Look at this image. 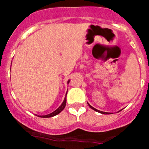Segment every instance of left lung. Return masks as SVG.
I'll return each instance as SVG.
<instances>
[{
    "label": "left lung",
    "instance_id": "left-lung-1",
    "mask_svg": "<svg viewBox=\"0 0 149 149\" xmlns=\"http://www.w3.org/2000/svg\"><path fill=\"white\" fill-rule=\"evenodd\" d=\"M88 106L90 107L91 108V109H94V111H96V112H100V113H101V114H104V115H108V114H112V113H109V112H102V111L98 110V109H95V108H94V107H93L92 106H91V105H90L89 104H88Z\"/></svg>",
    "mask_w": 149,
    "mask_h": 149
}]
</instances>
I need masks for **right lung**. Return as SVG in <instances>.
I'll return each instance as SVG.
<instances>
[{
  "mask_svg": "<svg viewBox=\"0 0 149 149\" xmlns=\"http://www.w3.org/2000/svg\"><path fill=\"white\" fill-rule=\"evenodd\" d=\"M69 82H70V80L68 81V84ZM66 95H67V93H66L65 97V99H64V100H63V103L61 104V106H60L59 107H58V109H56V110H55V111H54V112H52V113L48 114V115H42V116H40V117H42V118H52V117L55 116V115H58V114H59L60 112H61V111L63 110V109H64V108H65V105H66Z\"/></svg>",
  "mask_w": 149,
  "mask_h": 149,
  "instance_id": "right-lung-1",
  "label": "right lung"
}]
</instances>
